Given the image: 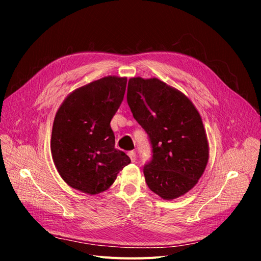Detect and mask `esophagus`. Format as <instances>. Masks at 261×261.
I'll return each mask as SVG.
<instances>
[{
  "mask_svg": "<svg viewBox=\"0 0 261 261\" xmlns=\"http://www.w3.org/2000/svg\"><path fill=\"white\" fill-rule=\"evenodd\" d=\"M128 155H129L130 159H131V162L132 163H136V161H137V154H136V152H133V150H130V152L128 153Z\"/></svg>",
  "mask_w": 261,
  "mask_h": 261,
  "instance_id": "34e87169",
  "label": "esophagus"
}]
</instances>
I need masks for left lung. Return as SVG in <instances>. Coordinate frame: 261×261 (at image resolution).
I'll return each instance as SVG.
<instances>
[{"instance_id": "8db88e82", "label": "left lung", "mask_w": 261, "mask_h": 261, "mask_svg": "<svg viewBox=\"0 0 261 261\" xmlns=\"http://www.w3.org/2000/svg\"><path fill=\"white\" fill-rule=\"evenodd\" d=\"M127 102L152 146V158L143 167L148 188L164 199L186 194L208 162L207 137L196 108L156 78H131Z\"/></svg>"}]
</instances>
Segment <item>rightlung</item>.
Returning a JSON list of instances; mask_svg holds the SVG:
<instances>
[{
    "instance_id": "obj_1",
    "label": "right lung",
    "mask_w": 261,
    "mask_h": 261,
    "mask_svg": "<svg viewBox=\"0 0 261 261\" xmlns=\"http://www.w3.org/2000/svg\"><path fill=\"white\" fill-rule=\"evenodd\" d=\"M127 78L105 77L73 91L58 109L51 150L63 180L87 194H98L130 164L115 148L111 120L121 105Z\"/></svg>"
}]
</instances>
